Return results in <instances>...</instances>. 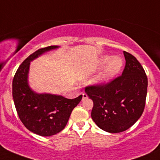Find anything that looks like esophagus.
<instances>
[{
	"instance_id": "34e87169",
	"label": "esophagus",
	"mask_w": 160,
	"mask_h": 160,
	"mask_svg": "<svg viewBox=\"0 0 160 160\" xmlns=\"http://www.w3.org/2000/svg\"><path fill=\"white\" fill-rule=\"evenodd\" d=\"M82 95H83V100H85V99H87V98H88V94H87L86 93H82Z\"/></svg>"
}]
</instances>
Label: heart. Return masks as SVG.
Segmentation results:
<instances>
[{"mask_svg": "<svg viewBox=\"0 0 160 160\" xmlns=\"http://www.w3.org/2000/svg\"><path fill=\"white\" fill-rule=\"evenodd\" d=\"M106 64L107 65H106L105 70L101 78L102 81L105 82L110 80L114 75H116L119 72L123 62H122V59L118 56H114V57L110 58V56H106L101 59L100 65L101 67H104Z\"/></svg>", "mask_w": 160, "mask_h": 160, "instance_id": "b5f03b06", "label": "heart"}]
</instances>
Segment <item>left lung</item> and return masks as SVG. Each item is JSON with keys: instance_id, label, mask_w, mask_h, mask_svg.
Instances as JSON below:
<instances>
[{"instance_id": "1", "label": "left lung", "mask_w": 160, "mask_h": 160, "mask_svg": "<svg viewBox=\"0 0 160 160\" xmlns=\"http://www.w3.org/2000/svg\"><path fill=\"white\" fill-rule=\"evenodd\" d=\"M124 55L126 62L122 75L85 88L93 102L92 119L100 128L111 133L128 129L141 117L146 105V72L133 55L125 51Z\"/></svg>"}]
</instances>
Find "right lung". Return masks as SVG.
Instances as JSON below:
<instances>
[{
	"instance_id": "1",
	"label": "right lung",
	"mask_w": 160,
	"mask_h": 160,
	"mask_svg": "<svg viewBox=\"0 0 160 160\" xmlns=\"http://www.w3.org/2000/svg\"><path fill=\"white\" fill-rule=\"evenodd\" d=\"M50 46L31 54L16 71L12 81V95L18 115L25 128L41 136H50L67 125L71 112L80 102L82 95L67 99L59 95L38 94L28 85L30 62L45 52L56 49Z\"/></svg>"
}]
</instances>
